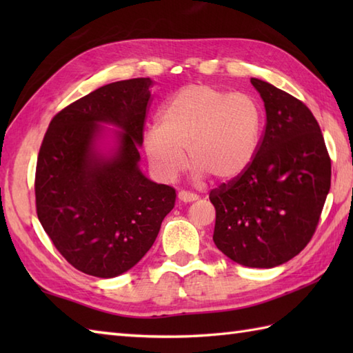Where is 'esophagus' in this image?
I'll return each instance as SVG.
<instances>
[{"mask_svg": "<svg viewBox=\"0 0 353 353\" xmlns=\"http://www.w3.org/2000/svg\"><path fill=\"white\" fill-rule=\"evenodd\" d=\"M177 197L181 201H183V203H191V201H196L199 200V196L197 194L194 192H188V191H181L177 194Z\"/></svg>", "mask_w": 353, "mask_h": 353, "instance_id": "1", "label": "esophagus"}]
</instances>
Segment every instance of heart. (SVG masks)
<instances>
[{
    "mask_svg": "<svg viewBox=\"0 0 353 353\" xmlns=\"http://www.w3.org/2000/svg\"><path fill=\"white\" fill-rule=\"evenodd\" d=\"M262 124V109L252 95L206 83L186 85L170 97L157 125L147 130V161L157 177L170 181L181 172L185 153L199 177L234 182L256 159Z\"/></svg>",
    "mask_w": 353,
    "mask_h": 353,
    "instance_id": "obj_1",
    "label": "heart"
}]
</instances>
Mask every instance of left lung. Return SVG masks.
<instances>
[{
    "mask_svg": "<svg viewBox=\"0 0 353 353\" xmlns=\"http://www.w3.org/2000/svg\"><path fill=\"white\" fill-rule=\"evenodd\" d=\"M250 81L264 101L265 130L252 167L209 194L212 238L236 264L272 268L311 241L331 188V157L301 100L264 80Z\"/></svg>",
    "mask_w": 353,
    "mask_h": 353,
    "instance_id": "left-lung-1",
    "label": "left lung"
}]
</instances>
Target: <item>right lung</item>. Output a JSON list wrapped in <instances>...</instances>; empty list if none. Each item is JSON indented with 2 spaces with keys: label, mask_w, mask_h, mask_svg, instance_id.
<instances>
[{
  "label": "right lung",
  "mask_w": 353,
  "mask_h": 353,
  "mask_svg": "<svg viewBox=\"0 0 353 353\" xmlns=\"http://www.w3.org/2000/svg\"><path fill=\"white\" fill-rule=\"evenodd\" d=\"M150 79L115 81L51 119L37 156L36 212L62 256L80 272L115 277L137 265L159 234L176 191L139 170ZM101 123L118 126L103 152Z\"/></svg>",
  "instance_id": "1"
}]
</instances>
